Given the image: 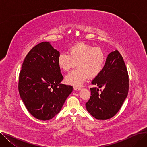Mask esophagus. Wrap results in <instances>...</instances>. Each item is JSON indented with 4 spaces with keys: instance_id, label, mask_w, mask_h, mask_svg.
I'll use <instances>...</instances> for the list:
<instances>
[{
    "instance_id": "1",
    "label": "esophagus",
    "mask_w": 147,
    "mask_h": 147,
    "mask_svg": "<svg viewBox=\"0 0 147 147\" xmlns=\"http://www.w3.org/2000/svg\"><path fill=\"white\" fill-rule=\"evenodd\" d=\"M74 89L75 90H80L81 89V88L80 87H77V86H74Z\"/></svg>"
}]
</instances>
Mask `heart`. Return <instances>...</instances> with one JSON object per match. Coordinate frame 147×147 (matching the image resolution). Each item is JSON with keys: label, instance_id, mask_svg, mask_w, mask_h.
<instances>
[{"label": "heart", "instance_id": "heart-1", "mask_svg": "<svg viewBox=\"0 0 147 147\" xmlns=\"http://www.w3.org/2000/svg\"><path fill=\"white\" fill-rule=\"evenodd\" d=\"M106 61L104 52L83 42L74 44L68 48L67 53H60L57 59L59 67L68 71L77 64L78 69L68 74L65 81L75 86H80L87 79L94 78L102 71Z\"/></svg>", "mask_w": 147, "mask_h": 147}]
</instances>
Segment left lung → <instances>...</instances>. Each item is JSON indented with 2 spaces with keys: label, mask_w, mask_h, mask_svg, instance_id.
I'll return each mask as SVG.
<instances>
[{
  "label": "left lung",
  "mask_w": 147,
  "mask_h": 147,
  "mask_svg": "<svg viewBox=\"0 0 147 147\" xmlns=\"http://www.w3.org/2000/svg\"><path fill=\"white\" fill-rule=\"evenodd\" d=\"M97 88H90L91 96L86 103L88 111L98 120L109 119L116 114L129 91V76L123 58L115 50L108 55L102 72L92 80Z\"/></svg>",
  "instance_id": "8db88e82"
}]
</instances>
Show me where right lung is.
Instances as JSON below:
<instances>
[{"label":"right lung","instance_id":"obj_1","mask_svg":"<svg viewBox=\"0 0 147 147\" xmlns=\"http://www.w3.org/2000/svg\"><path fill=\"white\" fill-rule=\"evenodd\" d=\"M59 52L43 42L30 51L19 75L18 90L28 112L40 120L59 113L73 86L61 84L64 79L57 59Z\"/></svg>","mask_w":147,"mask_h":147}]
</instances>
